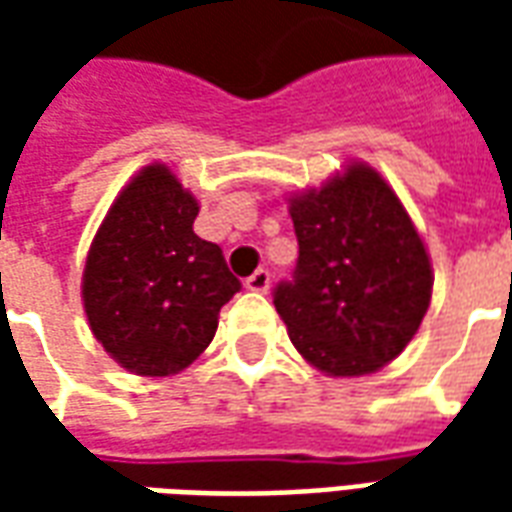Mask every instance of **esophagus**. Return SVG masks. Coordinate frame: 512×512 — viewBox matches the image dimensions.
Here are the masks:
<instances>
[{
    "instance_id": "obj_1",
    "label": "esophagus",
    "mask_w": 512,
    "mask_h": 512,
    "mask_svg": "<svg viewBox=\"0 0 512 512\" xmlns=\"http://www.w3.org/2000/svg\"><path fill=\"white\" fill-rule=\"evenodd\" d=\"M246 290H255V293H266L271 288V274H268V268H257L252 277H246Z\"/></svg>"
}]
</instances>
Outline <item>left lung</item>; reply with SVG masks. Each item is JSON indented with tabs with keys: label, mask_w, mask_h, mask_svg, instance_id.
<instances>
[{
	"label": "left lung",
	"mask_w": 512,
	"mask_h": 512,
	"mask_svg": "<svg viewBox=\"0 0 512 512\" xmlns=\"http://www.w3.org/2000/svg\"><path fill=\"white\" fill-rule=\"evenodd\" d=\"M293 279L274 288L290 343L329 376H367L417 334L433 288L428 252L376 169L351 164L290 200Z\"/></svg>",
	"instance_id": "obj_1"
}]
</instances>
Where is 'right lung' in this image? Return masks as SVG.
Wrapping results in <instances>:
<instances>
[{
    "instance_id": "add662e5",
    "label": "right lung",
    "mask_w": 512,
    "mask_h": 512,
    "mask_svg": "<svg viewBox=\"0 0 512 512\" xmlns=\"http://www.w3.org/2000/svg\"><path fill=\"white\" fill-rule=\"evenodd\" d=\"M200 205L164 164L120 191L87 255L82 299L95 340L136 376L189 367L241 290L222 249L194 233Z\"/></svg>"
}]
</instances>
